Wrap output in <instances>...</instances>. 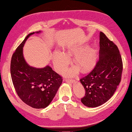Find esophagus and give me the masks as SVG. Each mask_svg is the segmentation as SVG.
Instances as JSON below:
<instances>
[{"mask_svg": "<svg viewBox=\"0 0 132 132\" xmlns=\"http://www.w3.org/2000/svg\"><path fill=\"white\" fill-rule=\"evenodd\" d=\"M65 81L67 82H69L70 83H73L75 82L74 80H71V79H65Z\"/></svg>", "mask_w": 132, "mask_h": 132, "instance_id": "34e87169", "label": "esophagus"}]
</instances>
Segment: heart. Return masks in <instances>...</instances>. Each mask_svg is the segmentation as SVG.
Instances as JSON below:
<instances>
[{
	"instance_id": "heart-1",
	"label": "heart",
	"mask_w": 132,
	"mask_h": 132,
	"mask_svg": "<svg viewBox=\"0 0 132 132\" xmlns=\"http://www.w3.org/2000/svg\"><path fill=\"white\" fill-rule=\"evenodd\" d=\"M74 55L73 61L82 71L91 69L96 62V53L92 48L85 47L80 45H73L68 47L65 51L56 50L54 52L53 56V65L58 71L65 69L70 63L69 57ZM78 68L73 67L68 70L67 74L69 75L76 74Z\"/></svg>"
}]
</instances>
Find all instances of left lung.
Instances as JSON below:
<instances>
[{
	"mask_svg": "<svg viewBox=\"0 0 132 132\" xmlns=\"http://www.w3.org/2000/svg\"><path fill=\"white\" fill-rule=\"evenodd\" d=\"M99 60L94 69L80 81L85 90L81 101L88 107H96L112 96L121 82L123 63L117 46L100 32Z\"/></svg>",
	"mask_w": 132,
	"mask_h": 132,
	"instance_id": "8db88e82",
	"label": "left lung"
}]
</instances>
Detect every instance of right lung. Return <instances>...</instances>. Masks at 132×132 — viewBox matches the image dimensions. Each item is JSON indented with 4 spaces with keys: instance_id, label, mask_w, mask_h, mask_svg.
Wrapping results in <instances>:
<instances>
[{
    "instance_id": "obj_1",
    "label": "right lung",
    "mask_w": 132,
    "mask_h": 132,
    "mask_svg": "<svg viewBox=\"0 0 132 132\" xmlns=\"http://www.w3.org/2000/svg\"><path fill=\"white\" fill-rule=\"evenodd\" d=\"M30 33L19 46L11 57L10 73L16 92L21 100L35 109H45L54 97L61 85L62 78L47 65L37 68L29 65L23 55V47Z\"/></svg>"
}]
</instances>
